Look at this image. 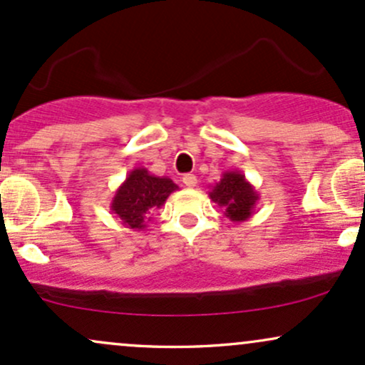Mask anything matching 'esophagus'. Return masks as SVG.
<instances>
[{
    "instance_id": "34e87169",
    "label": "esophagus",
    "mask_w": 365,
    "mask_h": 365,
    "mask_svg": "<svg viewBox=\"0 0 365 365\" xmlns=\"http://www.w3.org/2000/svg\"><path fill=\"white\" fill-rule=\"evenodd\" d=\"M182 182H183V185L188 187V188H194V187L197 185V178H195V175H190V173L183 175Z\"/></svg>"
}]
</instances>
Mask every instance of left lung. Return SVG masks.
<instances>
[{"mask_svg": "<svg viewBox=\"0 0 365 365\" xmlns=\"http://www.w3.org/2000/svg\"><path fill=\"white\" fill-rule=\"evenodd\" d=\"M209 199L225 209V216L233 223H244L255 212L259 194L242 171H225L220 182L209 190Z\"/></svg>", "mask_w": 365, "mask_h": 365, "instance_id": "obj_1", "label": "left lung"}]
</instances>
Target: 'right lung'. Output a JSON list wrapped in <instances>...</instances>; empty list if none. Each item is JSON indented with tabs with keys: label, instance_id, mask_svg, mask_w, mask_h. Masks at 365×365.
Returning <instances> with one entry per match:
<instances>
[{
	"label": "right lung",
	"instance_id": "obj_1",
	"mask_svg": "<svg viewBox=\"0 0 365 365\" xmlns=\"http://www.w3.org/2000/svg\"><path fill=\"white\" fill-rule=\"evenodd\" d=\"M175 190L178 185L168 177H156L148 168H133L116 188L110 209L121 225L140 232Z\"/></svg>",
	"mask_w": 365,
	"mask_h": 365
}]
</instances>
